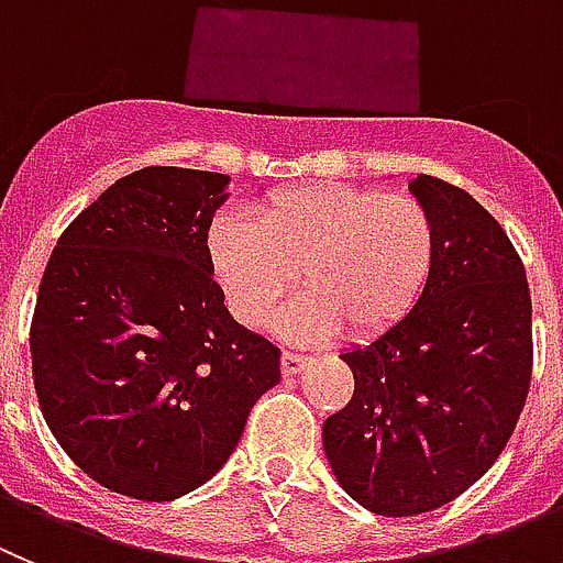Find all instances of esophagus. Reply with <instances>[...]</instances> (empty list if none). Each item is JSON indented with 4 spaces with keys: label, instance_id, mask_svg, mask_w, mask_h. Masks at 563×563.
<instances>
[{
    "label": "esophagus",
    "instance_id": "34e87169",
    "mask_svg": "<svg viewBox=\"0 0 563 563\" xmlns=\"http://www.w3.org/2000/svg\"><path fill=\"white\" fill-rule=\"evenodd\" d=\"M306 364H308L306 356H297V353H291V351H283V356H280L283 376H297V373H300Z\"/></svg>",
    "mask_w": 563,
    "mask_h": 563
}]
</instances>
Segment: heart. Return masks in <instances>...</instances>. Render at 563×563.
<instances>
[{"mask_svg":"<svg viewBox=\"0 0 563 563\" xmlns=\"http://www.w3.org/2000/svg\"><path fill=\"white\" fill-rule=\"evenodd\" d=\"M207 257L227 306L246 325H263L300 275L306 291L275 317L283 336L319 342L342 328L376 336L427 291L438 230L409 196L306 185L263 201L257 221L219 216L207 232Z\"/></svg>","mask_w":563,"mask_h":563,"instance_id":"b5f03b06","label":"heart"}]
</instances>
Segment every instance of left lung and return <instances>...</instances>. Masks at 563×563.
Instances as JSON below:
<instances>
[{
    "instance_id": "obj_1",
    "label": "left lung",
    "mask_w": 563,
    "mask_h": 563,
    "mask_svg": "<svg viewBox=\"0 0 563 563\" xmlns=\"http://www.w3.org/2000/svg\"><path fill=\"white\" fill-rule=\"evenodd\" d=\"M438 230L432 280L412 311L342 353L351 404L322 423L344 494L378 516L457 499L514 434L533 369L530 288L496 219L434 176L409 181Z\"/></svg>"
}]
</instances>
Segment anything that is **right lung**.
I'll list each match as a JSON object with an SVG mask.
<instances>
[{
	"instance_id": "obj_1",
	"label": "right lung",
	"mask_w": 563,
	"mask_h": 563,
	"mask_svg": "<svg viewBox=\"0 0 563 563\" xmlns=\"http://www.w3.org/2000/svg\"><path fill=\"white\" fill-rule=\"evenodd\" d=\"M230 176L143 168L64 230L35 300L38 407L60 449L114 494L170 503L219 474L280 382V351L238 325L207 232Z\"/></svg>"
}]
</instances>
